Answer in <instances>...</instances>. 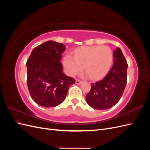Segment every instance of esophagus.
Segmentation results:
<instances>
[{"instance_id": "34e87169", "label": "esophagus", "mask_w": 150, "mask_h": 150, "mask_svg": "<svg viewBox=\"0 0 150 150\" xmlns=\"http://www.w3.org/2000/svg\"><path fill=\"white\" fill-rule=\"evenodd\" d=\"M82 83H83V81H80L79 79H76V84H82Z\"/></svg>"}]
</instances>
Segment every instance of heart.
<instances>
[{"mask_svg": "<svg viewBox=\"0 0 150 150\" xmlns=\"http://www.w3.org/2000/svg\"><path fill=\"white\" fill-rule=\"evenodd\" d=\"M112 58L111 50L107 46L81 47L76 50L74 56L67 54L64 59V65L70 76L81 72L84 66L91 79H99L110 70Z\"/></svg>", "mask_w": 150, "mask_h": 150, "instance_id": "obj_1", "label": "heart"}]
</instances>
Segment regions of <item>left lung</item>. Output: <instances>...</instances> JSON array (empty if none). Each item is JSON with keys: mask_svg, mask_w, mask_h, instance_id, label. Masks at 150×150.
I'll return each mask as SVG.
<instances>
[{"mask_svg": "<svg viewBox=\"0 0 150 150\" xmlns=\"http://www.w3.org/2000/svg\"><path fill=\"white\" fill-rule=\"evenodd\" d=\"M114 63L108 74L95 83L86 94V100L96 110L111 108L120 101L127 83L128 64L121 50L117 47L113 52Z\"/></svg>", "mask_w": 150, "mask_h": 150, "instance_id": "1", "label": "left lung"}]
</instances>
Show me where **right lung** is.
I'll return each mask as SVG.
<instances>
[{
  "instance_id": "1",
  "label": "right lung",
  "mask_w": 150,
  "mask_h": 150,
  "mask_svg": "<svg viewBox=\"0 0 150 150\" xmlns=\"http://www.w3.org/2000/svg\"><path fill=\"white\" fill-rule=\"evenodd\" d=\"M66 46L48 40L35 47L27 61V83L30 96L39 105L55 107L64 101L75 79L62 71L60 62Z\"/></svg>"
}]
</instances>
